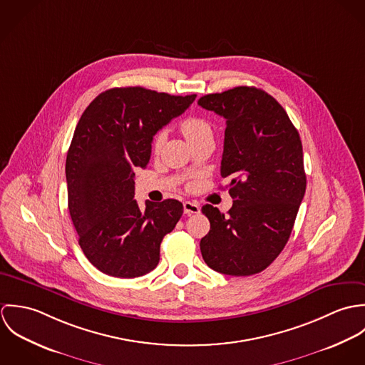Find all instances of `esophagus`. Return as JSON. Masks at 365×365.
I'll return each mask as SVG.
<instances>
[{
	"mask_svg": "<svg viewBox=\"0 0 365 365\" xmlns=\"http://www.w3.org/2000/svg\"><path fill=\"white\" fill-rule=\"evenodd\" d=\"M200 205L197 202H191V201H185L184 202V212L187 215H194V213H198L200 212Z\"/></svg>",
	"mask_w": 365,
	"mask_h": 365,
	"instance_id": "1",
	"label": "esophagus"
}]
</instances>
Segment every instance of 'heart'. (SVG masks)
I'll return each mask as SVG.
<instances>
[{"label": "heart", "mask_w": 365, "mask_h": 365, "mask_svg": "<svg viewBox=\"0 0 365 365\" xmlns=\"http://www.w3.org/2000/svg\"><path fill=\"white\" fill-rule=\"evenodd\" d=\"M180 129H181V133L184 135V138L188 142H192V140L198 139L202 135L210 133V126H209L208 122L205 119L197 118V116H191V118H187L185 120H182ZM163 140H164V135L163 133L156 135L155 142H153V146H155L156 150L161 148Z\"/></svg>", "instance_id": "b5f03b06"}]
</instances>
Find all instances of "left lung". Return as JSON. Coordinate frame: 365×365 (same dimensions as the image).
Masks as SVG:
<instances>
[{
    "mask_svg": "<svg viewBox=\"0 0 365 365\" xmlns=\"http://www.w3.org/2000/svg\"><path fill=\"white\" fill-rule=\"evenodd\" d=\"M198 105L226 119L220 175L230 178L225 217L204 205L210 230L201 253L217 272H261L285 247L307 190L302 142L285 109L256 87L208 94Z\"/></svg>",
    "mask_w": 365,
    "mask_h": 365,
    "instance_id": "obj_1",
    "label": "left lung"
}]
</instances>
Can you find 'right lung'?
I'll return each instance as SVG.
<instances>
[{"instance_id":"right-lung-1","label":"right lung","mask_w":365,"mask_h":365,"mask_svg":"<svg viewBox=\"0 0 365 365\" xmlns=\"http://www.w3.org/2000/svg\"><path fill=\"white\" fill-rule=\"evenodd\" d=\"M195 97L110 88L83 112L66 158L68 210L81 250L101 272L135 278L156 268L182 204L146 201L139 208L135 170L148 165L153 136Z\"/></svg>"}]
</instances>
